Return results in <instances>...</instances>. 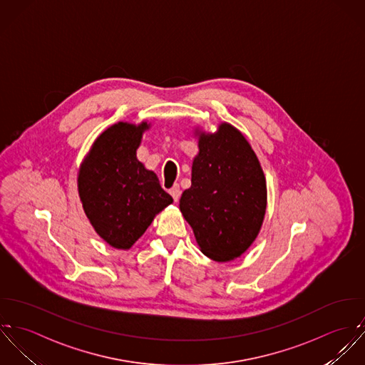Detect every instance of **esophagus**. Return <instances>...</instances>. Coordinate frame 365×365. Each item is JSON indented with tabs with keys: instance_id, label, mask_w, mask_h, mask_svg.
Listing matches in <instances>:
<instances>
[{
	"instance_id": "1",
	"label": "esophagus",
	"mask_w": 365,
	"mask_h": 365,
	"mask_svg": "<svg viewBox=\"0 0 365 365\" xmlns=\"http://www.w3.org/2000/svg\"><path fill=\"white\" fill-rule=\"evenodd\" d=\"M169 193H170V196L173 197V200L178 202L179 197H180V187H179V185H173V186L169 189Z\"/></svg>"
}]
</instances>
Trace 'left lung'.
Here are the masks:
<instances>
[{"label": "left lung", "mask_w": 365, "mask_h": 365, "mask_svg": "<svg viewBox=\"0 0 365 365\" xmlns=\"http://www.w3.org/2000/svg\"><path fill=\"white\" fill-rule=\"evenodd\" d=\"M199 152L192 186L179 209L200 251L213 261L241 257L255 241L267 212V180L254 149L240 130L221 123L216 133L195 130Z\"/></svg>", "instance_id": "obj_1"}]
</instances>
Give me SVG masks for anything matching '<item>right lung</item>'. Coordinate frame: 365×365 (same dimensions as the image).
Returning <instances> with one entry per match:
<instances>
[{
  "mask_svg": "<svg viewBox=\"0 0 365 365\" xmlns=\"http://www.w3.org/2000/svg\"><path fill=\"white\" fill-rule=\"evenodd\" d=\"M150 124L120 121L103 131L77 175L83 210L94 231L113 248L130 250L173 199L155 172L137 158Z\"/></svg>",
  "mask_w": 365,
  "mask_h": 365,
  "instance_id": "obj_1",
  "label": "right lung"
}]
</instances>
